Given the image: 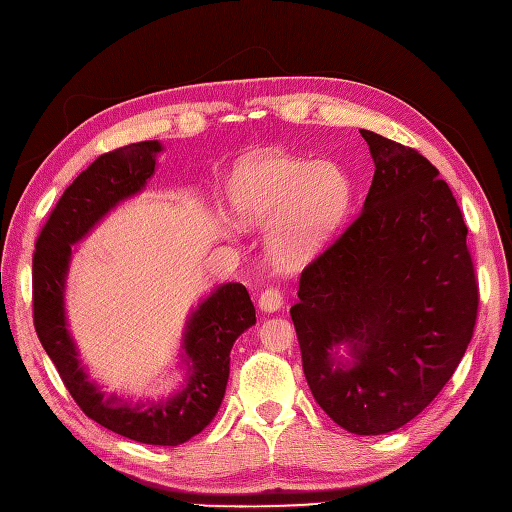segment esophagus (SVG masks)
I'll return each mask as SVG.
<instances>
[{
	"label": "esophagus",
	"instance_id": "esophagus-1",
	"mask_svg": "<svg viewBox=\"0 0 512 512\" xmlns=\"http://www.w3.org/2000/svg\"><path fill=\"white\" fill-rule=\"evenodd\" d=\"M258 305H260L262 312H277V309H280V307L284 305V294H282V290H280V288H273V286L265 288V290L260 292Z\"/></svg>",
	"mask_w": 512,
	"mask_h": 512
}]
</instances>
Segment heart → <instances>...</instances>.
<instances>
[{
    "mask_svg": "<svg viewBox=\"0 0 512 512\" xmlns=\"http://www.w3.org/2000/svg\"><path fill=\"white\" fill-rule=\"evenodd\" d=\"M232 213L243 224L275 220L269 247L282 267H299L322 250L350 203V181L335 162L260 153L228 179Z\"/></svg>",
    "mask_w": 512,
    "mask_h": 512,
    "instance_id": "b5f03b06",
    "label": "heart"
}]
</instances>
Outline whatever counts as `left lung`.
<instances>
[{"label":"left lung","mask_w":512,"mask_h":512,"mask_svg":"<svg viewBox=\"0 0 512 512\" xmlns=\"http://www.w3.org/2000/svg\"><path fill=\"white\" fill-rule=\"evenodd\" d=\"M376 170L363 211L301 273L290 307L318 406L356 436L421 414L474 333L478 282L468 226L416 149L361 130ZM348 343L352 364L334 348Z\"/></svg>","instance_id":"1"}]
</instances>
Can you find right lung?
Masks as SVG:
<instances>
[{
    "label": "right lung",
    "instance_id": "right-lung-1",
    "mask_svg": "<svg viewBox=\"0 0 512 512\" xmlns=\"http://www.w3.org/2000/svg\"><path fill=\"white\" fill-rule=\"evenodd\" d=\"M160 151L158 141H143L102 153L61 194L36 241L34 327L72 399L91 421L136 442L177 446L203 431L222 404L232 344L256 322V309L245 286L228 282L215 288L192 312L181 346L190 361L185 389L168 399L134 406L117 395H104L89 382L64 312L72 245L121 200L145 188Z\"/></svg>",
    "mask_w": 512,
    "mask_h": 512
}]
</instances>
